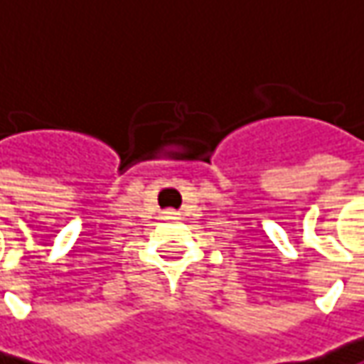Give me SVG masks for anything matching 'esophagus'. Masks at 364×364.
I'll use <instances>...</instances> for the list:
<instances>
[{
    "label": "esophagus",
    "instance_id": "esophagus-1",
    "mask_svg": "<svg viewBox=\"0 0 364 364\" xmlns=\"http://www.w3.org/2000/svg\"><path fill=\"white\" fill-rule=\"evenodd\" d=\"M164 215H166V220H173V218L178 215V211H176V209H166Z\"/></svg>",
    "mask_w": 364,
    "mask_h": 364
}]
</instances>
